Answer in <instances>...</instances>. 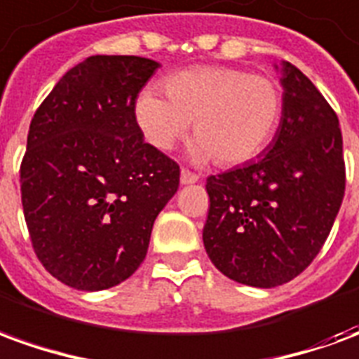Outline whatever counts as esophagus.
<instances>
[{"label":"esophagus","mask_w":359,"mask_h":359,"mask_svg":"<svg viewBox=\"0 0 359 359\" xmlns=\"http://www.w3.org/2000/svg\"><path fill=\"white\" fill-rule=\"evenodd\" d=\"M198 180H200V175L188 171V169H182V171H180V182H182V184H194Z\"/></svg>","instance_id":"obj_1"}]
</instances>
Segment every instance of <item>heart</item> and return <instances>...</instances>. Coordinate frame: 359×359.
I'll list each match as a JSON object with an SVG mask.
<instances>
[{
	"label": "heart",
	"mask_w": 359,
	"mask_h": 359,
	"mask_svg": "<svg viewBox=\"0 0 359 359\" xmlns=\"http://www.w3.org/2000/svg\"><path fill=\"white\" fill-rule=\"evenodd\" d=\"M167 100L156 90L136 100V121L151 146L171 149L194 123L198 161L221 167L259 156L277 130L283 92L273 79L234 67H196L163 82Z\"/></svg>",
	"instance_id": "b5f03b06"
}]
</instances>
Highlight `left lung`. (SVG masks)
<instances>
[{"instance_id": "8db88e82", "label": "left lung", "mask_w": 359, "mask_h": 359, "mask_svg": "<svg viewBox=\"0 0 359 359\" xmlns=\"http://www.w3.org/2000/svg\"><path fill=\"white\" fill-rule=\"evenodd\" d=\"M280 74L283 117L264 157L205 184V252L223 275L257 288L285 285L316 259L346 187L337 113L292 63Z\"/></svg>"}]
</instances>
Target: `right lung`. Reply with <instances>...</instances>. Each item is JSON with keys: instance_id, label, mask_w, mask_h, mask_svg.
<instances>
[{"instance_id": "obj_1", "label": "right lung", "mask_w": 359, "mask_h": 359, "mask_svg": "<svg viewBox=\"0 0 359 359\" xmlns=\"http://www.w3.org/2000/svg\"><path fill=\"white\" fill-rule=\"evenodd\" d=\"M159 63L92 55L63 74L28 130L20 200L32 248L53 277L105 290L140 267L179 165L144 142L136 97Z\"/></svg>"}]
</instances>
